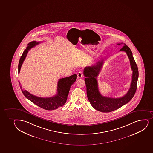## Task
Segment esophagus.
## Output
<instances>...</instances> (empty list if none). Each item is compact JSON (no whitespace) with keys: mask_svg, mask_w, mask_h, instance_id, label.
<instances>
[{"mask_svg":"<svg viewBox=\"0 0 153 153\" xmlns=\"http://www.w3.org/2000/svg\"><path fill=\"white\" fill-rule=\"evenodd\" d=\"M83 76V74H82L81 71H79V72L78 73L77 77L78 78H82Z\"/></svg>","mask_w":153,"mask_h":153,"instance_id":"1","label":"esophagus"}]
</instances>
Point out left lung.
Here are the masks:
<instances>
[{
	"instance_id": "8db88e82",
	"label": "left lung",
	"mask_w": 153,
	"mask_h": 153,
	"mask_svg": "<svg viewBox=\"0 0 153 153\" xmlns=\"http://www.w3.org/2000/svg\"><path fill=\"white\" fill-rule=\"evenodd\" d=\"M121 44L124 45L120 51H125L126 53L133 71L130 88L123 97L119 98L107 97L102 95L99 91L97 77L104 64V60L99 61L94 65L86 67L84 69L83 74L86 77L84 81L86 86L87 97L92 107L100 112L108 113L120 108L133 98L137 91L138 68L130 48L125 43H118L117 45Z\"/></svg>"
}]
</instances>
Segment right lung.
Listing matches in <instances>:
<instances>
[{"instance_id":"obj_1","label":"right lung","mask_w":153,"mask_h":153,"mask_svg":"<svg viewBox=\"0 0 153 153\" xmlns=\"http://www.w3.org/2000/svg\"><path fill=\"white\" fill-rule=\"evenodd\" d=\"M40 42H41L33 41L29 43L27 45L26 49H25V51L23 52L19 62V73H20L22 65L23 64V62L25 59V58L26 57L28 51L31 48L36 46V45L39 44ZM76 79V74H74L68 77L63 78L59 79L58 81L56 94L52 97L45 98L38 97L32 94L26 90H24L22 89L21 84L19 82V83L23 94L27 99H28L33 103L41 108L45 109L46 110L51 111L57 109L59 107H62L66 104L70 87L74 82H75Z\"/></svg>"}]
</instances>
